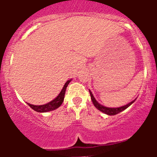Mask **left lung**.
<instances>
[{
  "label": "left lung",
  "instance_id": "left-lung-1",
  "mask_svg": "<svg viewBox=\"0 0 157 157\" xmlns=\"http://www.w3.org/2000/svg\"><path fill=\"white\" fill-rule=\"evenodd\" d=\"M89 92H90V95H91V101H92V102H93V104H94V106L98 109V110H100V111H101L102 113H104L107 114V115H110V116H113V115H116V114L120 113L121 112L124 111V109H126L128 107H129L130 105H131V104H132V103H133L135 100H136V99H135L134 101H131V102L128 103V105H124V106L118 107V108H109V107L103 106V105H101V104H99L98 101H96L95 98H94V96H93L92 93H91V91H90V90H89Z\"/></svg>",
  "mask_w": 157,
  "mask_h": 157
}]
</instances>
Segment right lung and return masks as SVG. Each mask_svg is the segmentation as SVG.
I'll use <instances>...</instances> for the list:
<instances>
[{
    "mask_svg": "<svg viewBox=\"0 0 157 157\" xmlns=\"http://www.w3.org/2000/svg\"><path fill=\"white\" fill-rule=\"evenodd\" d=\"M72 80H67L66 83L65 84L64 87L62 89L61 92L59 93V95L55 98L54 100H52L50 102L45 104V105H31L29 103H27L28 105L30 106V108L33 109V110H35L36 112L38 113H46L49 112V111H52V110L56 109L57 108H59L60 105L63 104V101L64 100L65 97V93H66V87L68 86V84H70V82Z\"/></svg>",
    "mask_w": 157,
    "mask_h": 157,
    "instance_id": "1",
    "label": "right lung"
}]
</instances>
